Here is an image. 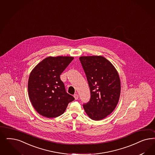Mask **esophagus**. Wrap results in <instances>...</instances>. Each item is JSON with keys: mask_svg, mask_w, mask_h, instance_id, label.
Returning <instances> with one entry per match:
<instances>
[{"mask_svg": "<svg viewBox=\"0 0 155 155\" xmlns=\"http://www.w3.org/2000/svg\"><path fill=\"white\" fill-rule=\"evenodd\" d=\"M74 97L75 100H78V98H79V95H78L77 94H76L74 95Z\"/></svg>", "mask_w": 155, "mask_h": 155, "instance_id": "1", "label": "esophagus"}]
</instances>
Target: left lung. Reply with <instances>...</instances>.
<instances>
[{
	"mask_svg": "<svg viewBox=\"0 0 155 155\" xmlns=\"http://www.w3.org/2000/svg\"><path fill=\"white\" fill-rule=\"evenodd\" d=\"M79 59L91 92L90 100L83 108L91 119L102 120L114 111L119 102L121 84L118 72L101 56H81Z\"/></svg>",
	"mask_w": 155,
	"mask_h": 155,
	"instance_id": "8db88e82",
	"label": "left lung"
}]
</instances>
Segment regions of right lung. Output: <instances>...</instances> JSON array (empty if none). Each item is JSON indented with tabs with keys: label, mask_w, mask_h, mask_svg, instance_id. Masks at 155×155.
Segmentation results:
<instances>
[{
	"label": "right lung",
	"mask_w": 155,
	"mask_h": 155,
	"mask_svg": "<svg viewBox=\"0 0 155 155\" xmlns=\"http://www.w3.org/2000/svg\"><path fill=\"white\" fill-rule=\"evenodd\" d=\"M74 59L71 56H49L31 71L28 82L30 101L35 110L48 118L59 116L75 100L65 91L61 74Z\"/></svg>",
	"instance_id": "right-lung-1"
}]
</instances>
